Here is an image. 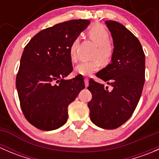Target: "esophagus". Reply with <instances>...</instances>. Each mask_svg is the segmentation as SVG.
Instances as JSON below:
<instances>
[{"instance_id": "34e87169", "label": "esophagus", "mask_w": 159, "mask_h": 159, "mask_svg": "<svg viewBox=\"0 0 159 159\" xmlns=\"http://www.w3.org/2000/svg\"><path fill=\"white\" fill-rule=\"evenodd\" d=\"M84 84H85V87H88V86H89V78H84Z\"/></svg>"}]
</instances>
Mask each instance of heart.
I'll return each mask as SVG.
<instances>
[{
	"label": "heart",
	"mask_w": 159,
	"mask_h": 159,
	"mask_svg": "<svg viewBox=\"0 0 159 159\" xmlns=\"http://www.w3.org/2000/svg\"><path fill=\"white\" fill-rule=\"evenodd\" d=\"M88 36L89 39L97 45L94 53V57H100L105 63L109 62L111 59L113 51L111 46L109 44V34L106 28L101 25H94L88 31ZM78 41V38H75L70 44V57L72 61H75L77 60L76 45ZM102 66V60L99 58H95L90 61H84L79 64L75 68V72L78 75L83 76H89L94 72L98 70Z\"/></svg>",
	"instance_id": "1"
}]
</instances>
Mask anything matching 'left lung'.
<instances>
[{"instance_id": "8db88e82", "label": "left lung", "mask_w": 159, "mask_h": 159, "mask_svg": "<svg viewBox=\"0 0 159 159\" xmlns=\"http://www.w3.org/2000/svg\"><path fill=\"white\" fill-rule=\"evenodd\" d=\"M113 38L111 63L96 74L112 87L89 80L92 98L88 103L95 125L115 129L128 121L135 110L145 84V56L137 38L124 25L105 21Z\"/></svg>"}]
</instances>
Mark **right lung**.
I'll return each mask as SVG.
<instances>
[{
    "instance_id": "add662e5",
    "label": "right lung",
    "mask_w": 159,
    "mask_h": 159,
    "mask_svg": "<svg viewBox=\"0 0 159 159\" xmlns=\"http://www.w3.org/2000/svg\"><path fill=\"white\" fill-rule=\"evenodd\" d=\"M90 25L78 19L41 30L25 46L16 78L20 108L28 121L43 131L66 123L68 107L84 89L81 75L65 80L73 70L72 41Z\"/></svg>"
}]
</instances>
